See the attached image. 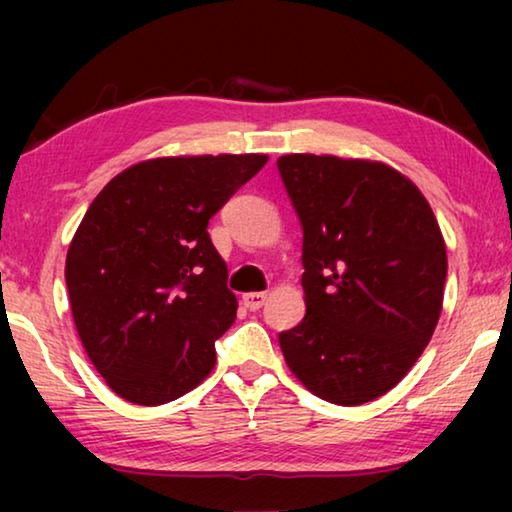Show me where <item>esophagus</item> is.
I'll list each match as a JSON object with an SVG mask.
<instances>
[{
  "label": "esophagus",
  "instance_id": "1",
  "mask_svg": "<svg viewBox=\"0 0 512 512\" xmlns=\"http://www.w3.org/2000/svg\"><path fill=\"white\" fill-rule=\"evenodd\" d=\"M244 305H246V309H250V311H257V309H262L264 307V302L268 300V293H244Z\"/></svg>",
  "mask_w": 512,
  "mask_h": 512
}]
</instances>
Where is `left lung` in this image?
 <instances>
[{
  "mask_svg": "<svg viewBox=\"0 0 512 512\" xmlns=\"http://www.w3.org/2000/svg\"><path fill=\"white\" fill-rule=\"evenodd\" d=\"M302 225L307 314L284 361L320 400L357 406L402 381L443 309L447 253L427 198L381 162L277 160Z\"/></svg>",
  "mask_w": 512,
  "mask_h": 512,
  "instance_id": "obj_1",
  "label": "left lung"
}]
</instances>
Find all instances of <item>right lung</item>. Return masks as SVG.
Masks as SVG:
<instances>
[{
	"label": "right lung",
	"mask_w": 512,
	"mask_h": 512,
	"mask_svg": "<svg viewBox=\"0 0 512 512\" xmlns=\"http://www.w3.org/2000/svg\"><path fill=\"white\" fill-rule=\"evenodd\" d=\"M268 155L133 164L101 189L67 250L76 332L119 397L158 406L210 375L237 298L207 223Z\"/></svg>",
	"instance_id": "obj_1"
}]
</instances>
